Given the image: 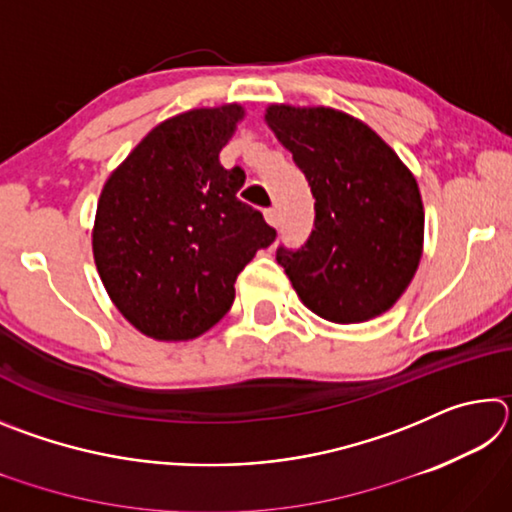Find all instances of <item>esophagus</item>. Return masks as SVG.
<instances>
[{"instance_id":"esophagus-1","label":"esophagus","mask_w":512,"mask_h":512,"mask_svg":"<svg viewBox=\"0 0 512 512\" xmlns=\"http://www.w3.org/2000/svg\"><path fill=\"white\" fill-rule=\"evenodd\" d=\"M266 216V223L273 225V228H277L280 225V212H277V207H268V210L264 212Z\"/></svg>"}]
</instances>
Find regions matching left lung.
<instances>
[{
  "mask_svg": "<svg viewBox=\"0 0 512 512\" xmlns=\"http://www.w3.org/2000/svg\"><path fill=\"white\" fill-rule=\"evenodd\" d=\"M264 119L316 198L307 244L280 246L277 264L320 318L350 325L384 314L422 257L424 207L413 173L372 128L341 110L273 103Z\"/></svg>",
  "mask_w": 512,
  "mask_h": 512,
  "instance_id": "obj_1",
  "label": "left lung"
}]
</instances>
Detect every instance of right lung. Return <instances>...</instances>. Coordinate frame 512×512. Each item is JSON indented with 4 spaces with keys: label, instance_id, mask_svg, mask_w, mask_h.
Returning a JSON list of instances; mask_svg holds the SVG:
<instances>
[{
    "label": "right lung",
    "instance_id": "right-lung-1",
    "mask_svg": "<svg viewBox=\"0 0 512 512\" xmlns=\"http://www.w3.org/2000/svg\"><path fill=\"white\" fill-rule=\"evenodd\" d=\"M244 108L225 103L162 121L110 173L92 230L94 264L128 323L155 341H189L214 327L235 282L275 230L223 169Z\"/></svg>",
    "mask_w": 512,
    "mask_h": 512
}]
</instances>
